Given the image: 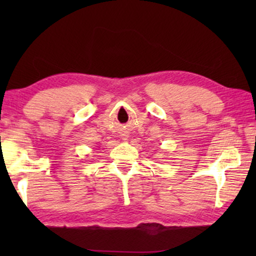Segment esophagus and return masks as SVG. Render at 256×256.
<instances>
[{"label":"esophagus","mask_w":256,"mask_h":256,"mask_svg":"<svg viewBox=\"0 0 256 256\" xmlns=\"http://www.w3.org/2000/svg\"><path fill=\"white\" fill-rule=\"evenodd\" d=\"M124 140H127V138H124Z\"/></svg>","instance_id":"1"}]
</instances>
